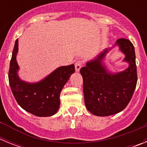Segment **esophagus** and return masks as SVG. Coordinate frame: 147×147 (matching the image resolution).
I'll use <instances>...</instances> for the list:
<instances>
[{"mask_svg":"<svg viewBox=\"0 0 147 147\" xmlns=\"http://www.w3.org/2000/svg\"><path fill=\"white\" fill-rule=\"evenodd\" d=\"M82 64H83L82 60H77L76 62H75V68H76V71H80Z\"/></svg>","mask_w":147,"mask_h":147,"instance_id":"obj_1","label":"esophagus"}]
</instances>
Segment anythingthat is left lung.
Here are the masks:
<instances>
[{"instance_id":"left-lung-1","label":"left lung","mask_w":147,"mask_h":147,"mask_svg":"<svg viewBox=\"0 0 147 147\" xmlns=\"http://www.w3.org/2000/svg\"><path fill=\"white\" fill-rule=\"evenodd\" d=\"M116 45L125 54L124 61L129 62L125 71L116 74L106 71L102 60L107 49L80 69L85 106L95 115L107 116L121 112L130 102L136 89L138 76L134 46L125 38L117 40Z\"/></svg>"}]
</instances>
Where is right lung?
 <instances>
[{
    "mask_svg": "<svg viewBox=\"0 0 147 147\" xmlns=\"http://www.w3.org/2000/svg\"><path fill=\"white\" fill-rule=\"evenodd\" d=\"M18 40L15 41L9 71V82L17 102L23 109L40 117H47L57 113L59 107V95L73 73L74 65L58 67L45 80L30 84L19 79L16 61Z\"/></svg>",
    "mask_w": 147,
    "mask_h": 147,
    "instance_id": "1",
    "label": "right lung"
}]
</instances>
